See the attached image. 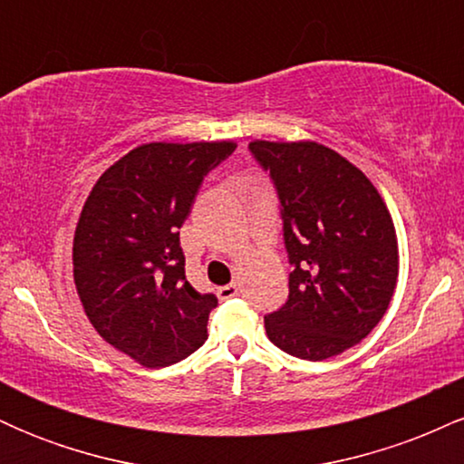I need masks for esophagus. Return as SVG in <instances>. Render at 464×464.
Wrapping results in <instances>:
<instances>
[{
	"mask_svg": "<svg viewBox=\"0 0 464 464\" xmlns=\"http://www.w3.org/2000/svg\"><path fill=\"white\" fill-rule=\"evenodd\" d=\"M237 292H239V287L236 284H228V285L218 287V296H220V301L233 299V296H237Z\"/></svg>",
	"mask_w": 464,
	"mask_h": 464,
	"instance_id": "esophagus-1",
	"label": "esophagus"
}]
</instances>
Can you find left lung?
Returning <instances> with one entry per match:
<instances>
[{"label":"left lung","mask_w":464,"mask_h":464,"mask_svg":"<svg viewBox=\"0 0 464 464\" xmlns=\"http://www.w3.org/2000/svg\"><path fill=\"white\" fill-rule=\"evenodd\" d=\"M279 198L290 295L264 316L270 343L301 360L353 347L384 316L397 284V236L364 174L314 141H253Z\"/></svg>","instance_id":"left-lung-1"}]
</instances>
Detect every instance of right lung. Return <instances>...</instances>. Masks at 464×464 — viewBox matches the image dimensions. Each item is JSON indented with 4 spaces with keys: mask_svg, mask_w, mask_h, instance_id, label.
Returning a JSON list of instances; mask_svg holds the SVG:
<instances>
[{
    "mask_svg": "<svg viewBox=\"0 0 464 464\" xmlns=\"http://www.w3.org/2000/svg\"><path fill=\"white\" fill-rule=\"evenodd\" d=\"M236 143H143L93 185L73 236V281L89 321L148 369L180 362L207 340L216 295L185 276L179 228L202 180Z\"/></svg>",
    "mask_w": 464,
    "mask_h": 464,
    "instance_id": "right-lung-1",
    "label": "right lung"
}]
</instances>
